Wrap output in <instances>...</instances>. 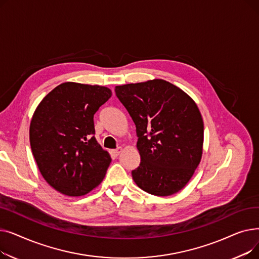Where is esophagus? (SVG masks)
<instances>
[{
    "mask_svg": "<svg viewBox=\"0 0 259 259\" xmlns=\"http://www.w3.org/2000/svg\"><path fill=\"white\" fill-rule=\"evenodd\" d=\"M121 152V148L119 147V148H117V149H115V150H112V154L114 155V156H117V155H119V153Z\"/></svg>",
    "mask_w": 259,
    "mask_h": 259,
    "instance_id": "1",
    "label": "esophagus"
}]
</instances>
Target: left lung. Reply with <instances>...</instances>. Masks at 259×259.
I'll list each match as a JSON object with an SVG mask.
<instances>
[{"instance_id": "1", "label": "left lung", "mask_w": 259, "mask_h": 259, "mask_svg": "<svg viewBox=\"0 0 259 259\" xmlns=\"http://www.w3.org/2000/svg\"><path fill=\"white\" fill-rule=\"evenodd\" d=\"M119 102L137 127L140 166L132 178L156 196L178 193L199 165L203 121L195 102L164 79L115 87Z\"/></svg>"}]
</instances>
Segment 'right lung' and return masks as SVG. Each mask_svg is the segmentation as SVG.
<instances>
[{"mask_svg": "<svg viewBox=\"0 0 259 259\" xmlns=\"http://www.w3.org/2000/svg\"><path fill=\"white\" fill-rule=\"evenodd\" d=\"M111 95L104 86L67 81L36 107L31 151L44 180L60 193L85 195L105 178L111 157L94 138L93 115Z\"/></svg>", "mask_w": 259, "mask_h": 259, "instance_id": "right-lung-1", "label": "right lung"}]
</instances>
